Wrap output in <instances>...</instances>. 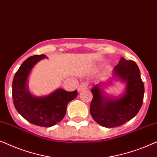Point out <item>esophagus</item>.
Masks as SVG:
<instances>
[{
    "label": "esophagus",
    "mask_w": 157,
    "mask_h": 157,
    "mask_svg": "<svg viewBox=\"0 0 157 157\" xmlns=\"http://www.w3.org/2000/svg\"><path fill=\"white\" fill-rule=\"evenodd\" d=\"M87 86H88V83L86 82H82L80 83V85H79V86L78 88V91H82V90H85L87 89Z\"/></svg>",
    "instance_id": "1"
}]
</instances>
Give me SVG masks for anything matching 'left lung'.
Here are the masks:
<instances>
[{
    "instance_id": "1",
    "label": "left lung",
    "mask_w": 157,
    "mask_h": 157,
    "mask_svg": "<svg viewBox=\"0 0 157 157\" xmlns=\"http://www.w3.org/2000/svg\"><path fill=\"white\" fill-rule=\"evenodd\" d=\"M113 76L126 83L123 95L108 97L101 89V84L95 85L91 90L93 99L90 113L96 123L106 128L121 126L133 119L141 109L144 94L140 71L134 61L121 57L113 68Z\"/></svg>"
}]
</instances>
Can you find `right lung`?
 I'll use <instances>...</instances> for the list:
<instances>
[{
    "mask_svg": "<svg viewBox=\"0 0 157 157\" xmlns=\"http://www.w3.org/2000/svg\"><path fill=\"white\" fill-rule=\"evenodd\" d=\"M44 59H47L46 55H35L23 61L13 80L12 96L15 108L25 119L35 125L50 127L63 119L66 106L78 92L58 89L48 96L32 95L28 88V77L34 66Z\"/></svg>",
    "mask_w": 157,
    "mask_h": 157,
    "instance_id": "obj_1",
    "label": "right lung"
}]
</instances>
